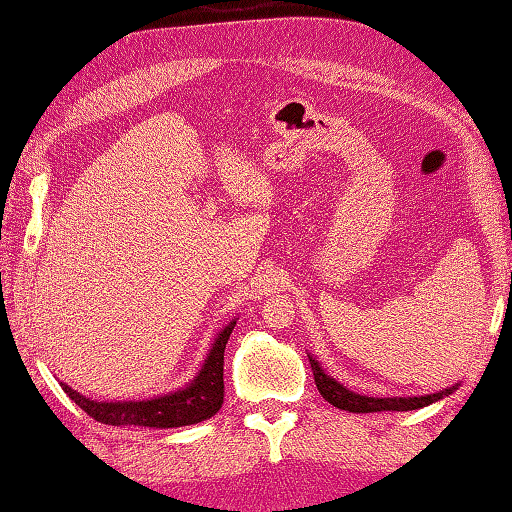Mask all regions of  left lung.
Wrapping results in <instances>:
<instances>
[{
	"mask_svg": "<svg viewBox=\"0 0 512 512\" xmlns=\"http://www.w3.org/2000/svg\"><path fill=\"white\" fill-rule=\"evenodd\" d=\"M311 369H314V378H316V387L320 391L322 398H325L329 404L338 406L342 411L349 413H375V411H415L422 409V406H429L444 398L446 393H451L453 389H446L442 393H433V395H422V398H367V395H358L353 391H347L338 384L329 375H325L318 367V362L309 356Z\"/></svg>",
	"mask_w": 512,
	"mask_h": 512,
	"instance_id": "1",
	"label": "left lung"
}]
</instances>
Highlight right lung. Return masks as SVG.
<instances>
[{
  "label": "right lung",
  "mask_w": 512,
  "mask_h": 512,
  "mask_svg": "<svg viewBox=\"0 0 512 512\" xmlns=\"http://www.w3.org/2000/svg\"><path fill=\"white\" fill-rule=\"evenodd\" d=\"M236 322L227 325L214 342V347L207 356L201 373L196 375L192 384L185 389L161 395V398L143 400V402H95L90 398H83L68 384H61L68 393L70 400H75L83 411L97 422L121 426V424H134V426H156V429H172V426H187L203 422L212 417L223 404V356L225 344L229 340Z\"/></svg>",
  "instance_id": "1"
}]
</instances>
